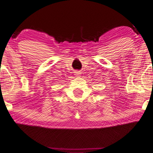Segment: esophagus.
Segmentation results:
<instances>
[{
    "mask_svg": "<svg viewBox=\"0 0 153 153\" xmlns=\"http://www.w3.org/2000/svg\"><path fill=\"white\" fill-rule=\"evenodd\" d=\"M75 76H76V77H80V73L79 72V71H75Z\"/></svg>",
    "mask_w": 153,
    "mask_h": 153,
    "instance_id": "1",
    "label": "esophagus"
}]
</instances>
